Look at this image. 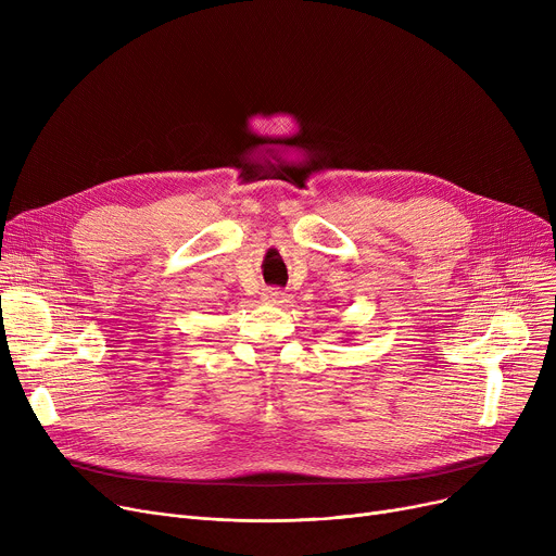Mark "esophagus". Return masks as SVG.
I'll return each mask as SVG.
<instances>
[{"label":"esophagus","mask_w":556,"mask_h":556,"mask_svg":"<svg viewBox=\"0 0 556 556\" xmlns=\"http://www.w3.org/2000/svg\"><path fill=\"white\" fill-rule=\"evenodd\" d=\"M261 295H263V302H270V304L286 302V298H283V293H281L279 288H266Z\"/></svg>","instance_id":"1"}]
</instances>
